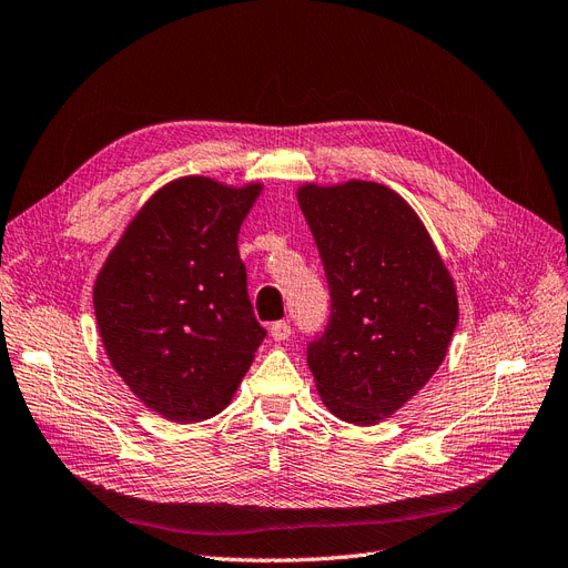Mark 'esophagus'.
Wrapping results in <instances>:
<instances>
[{
    "label": "esophagus",
    "mask_w": 568,
    "mask_h": 568,
    "mask_svg": "<svg viewBox=\"0 0 568 568\" xmlns=\"http://www.w3.org/2000/svg\"><path fill=\"white\" fill-rule=\"evenodd\" d=\"M290 334H292V327L287 321H276L271 325L273 342H285V339H290Z\"/></svg>",
    "instance_id": "esophagus-1"
}]
</instances>
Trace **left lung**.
Segmentation results:
<instances>
[{
	"label": "left lung",
	"instance_id": "obj_1",
	"mask_svg": "<svg viewBox=\"0 0 568 568\" xmlns=\"http://www.w3.org/2000/svg\"><path fill=\"white\" fill-rule=\"evenodd\" d=\"M297 199L332 302L306 363L329 412L369 426L443 365L458 323L456 290L422 220L393 189L306 184Z\"/></svg>",
	"mask_w": 568,
	"mask_h": 568
}]
</instances>
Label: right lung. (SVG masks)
Masks as SVG:
<instances>
[{"mask_svg": "<svg viewBox=\"0 0 568 568\" xmlns=\"http://www.w3.org/2000/svg\"><path fill=\"white\" fill-rule=\"evenodd\" d=\"M260 184H165L125 229L93 290L110 361L173 422L222 412L266 337L247 295L239 231Z\"/></svg>", "mask_w": 568, "mask_h": 568, "instance_id": "right-lung-1", "label": "right lung"}]
</instances>
